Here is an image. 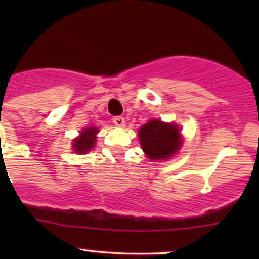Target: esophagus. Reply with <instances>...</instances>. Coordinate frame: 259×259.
I'll use <instances>...</instances> for the list:
<instances>
[{
  "instance_id": "34e87169",
  "label": "esophagus",
  "mask_w": 259,
  "mask_h": 259,
  "mask_svg": "<svg viewBox=\"0 0 259 259\" xmlns=\"http://www.w3.org/2000/svg\"><path fill=\"white\" fill-rule=\"evenodd\" d=\"M113 123L119 127L125 126V119L123 117H114L113 118Z\"/></svg>"
}]
</instances>
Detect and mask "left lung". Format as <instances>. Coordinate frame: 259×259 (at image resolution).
I'll use <instances>...</instances> for the list:
<instances>
[{
  "mask_svg": "<svg viewBox=\"0 0 259 259\" xmlns=\"http://www.w3.org/2000/svg\"><path fill=\"white\" fill-rule=\"evenodd\" d=\"M142 150L152 160H167L173 157L183 145L180 129L174 123H163L151 119L139 130Z\"/></svg>",
  "mask_w": 259,
  "mask_h": 259,
  "instance_id": "left-lung-1",
  "label": "left lung"
}]
</instances>
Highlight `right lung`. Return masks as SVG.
Returning <instances> with one entry per match:
<instances>
[{"mask_svg": "<svg viewBox=\"0 0 259 259\" xmlns=\"http://www.w3.org/2000/svg\"><path fill=\"white\" fill-rule=\"evenodd\" d=\"M99 129L95 126H89L80 133V135L73 141V150L76 153H86L95 147L96 144V134Z\"/></svg>", "mask_w": 259, "mask_h": 259, "instance_id": "obj_1", "label": "right lung"}]
</instances>
